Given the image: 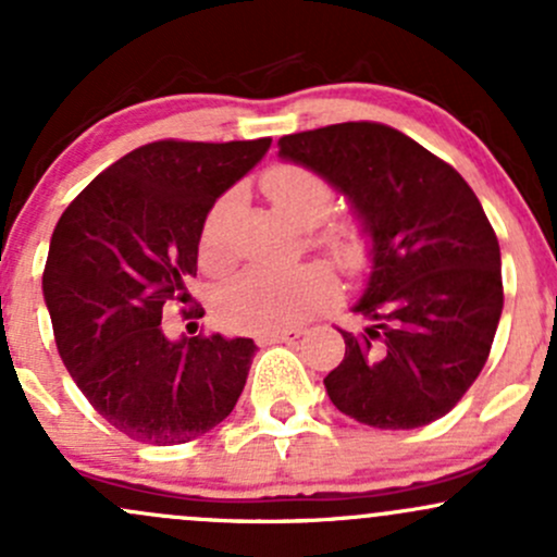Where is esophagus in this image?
Returning a JSON list of instances; mask_svg holds the SVG:
<instances>
[{
    "label": "esophagus",
    "instance_id": "obj_1",
    "mask_svg": "<svg viewBox=\"0 0 557 557\" xmlns=\"http://www.w3.org/2000/svg\"><path fill=\"white\" fill-rule=\"evenodd\" d=\"M306 330L300 327H290V330H274V332H261V335H257V343L259 345H270V343H293L298 341L300 335H304Z\"/></svg>",
    "mask_w": 557,
    "mask_h": 557
}]
</instances>
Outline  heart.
Wrapping results in <instances>:
<instances>
[{"mask_svg": "<svg viewBox=\"0 0 557 557\" xmlns=\"http://www.w3.org/2000/svg\"><path fill=\"white\" fill-rule=\"evenodd\" d=\"M261 188L287 220L304 227H314L330 214L332 185L327 177L306 164H274L261 175ZM238 190H227L203 216L198 248H201L203 267L212 272H225L233 264L230 225L238 212ZM314 243L341 261H354L359 251L354 230L345 225L319 230ZM335 274L319 261L293 267V270L257 267V270L243 272L222 290L220 317L227 327L243 332L285 330L314 317L335 296Z\"/></svg>", "mask_w": 557, "mask_h": 557, "instance_id": "b5f03b06", "label": "heart"}]
</instances>
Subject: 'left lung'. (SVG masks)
Returning a JSON list of instances; mask_svg holds the SVG:
<instances>
[{
	"mask_svg": "<svg viewBox=\"0 0 557 557\" xmlns=\"http://www.w3.org/2000/svg\"><path fill=\"white\" fill-rule=\"evenodd\" d=\"M354 203L372 238V277L324 376L345 417L417 430L445 417L487 363L503 314L500 246L469 183L406 133L341 123L277 140Z\"/></svg>",
	"mask_w": 557,
	"mask_h": 557,
	"instance_id": "8db88e82",
	"label": "left lung"
}]
</instances>
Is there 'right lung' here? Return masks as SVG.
<instances>
[{"instance_id": "1", "label": "right lung", "mask_w": 557, "mask_h": 557, "mask_svg": "<svg viewBox=\"0 0 557 557\" xmlns=\"http://www.w3.org/2000/svg\"><path fill=\"white\" fill-rule=\"evenodd\" d=\"M270 144L138 146L96 175L57 222L41 283L57 350L94 411L136 443H190L240 398L257 350L251 337L172 343L162 309L188 304L203 216Z\"/></svg>"}]
</instances>
